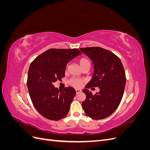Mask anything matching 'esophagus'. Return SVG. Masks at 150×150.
I'll return each mask as SVG.
<instances>
[{
	"mask_svg": "<svg viewBox=\"0 0 150 150\" xmlns=\"http://www.w3.org/2000/svg\"><path fill=\"white\" fill-rule=\"evenodd\" d=\"M81 90L79 89H76V94H78L79 93H81Z\"/></svg>",
	"mask_w": 150,
	"mask_h": 150,
	"instance_id": "esophagus-1",
	"label": "esophagus"
}]
</instances>
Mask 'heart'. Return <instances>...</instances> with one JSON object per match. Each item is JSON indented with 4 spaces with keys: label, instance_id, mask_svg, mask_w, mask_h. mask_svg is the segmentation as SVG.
I'll list each match as a JSON object with an SVG mask.
<instances>
[{
    "label": "heart",
    "instance_id": "1",
    "mask_svg": "<svg viewBox=\"0 0 150 150\" xmlns=\"http://www.w3.org/2000/svg\"><path fill=\"white\" fill-rule=\"evenodd\" d=\"M79 65L81 67H83L84 66H85L86 64H90V62H89V60L84 57L80 59L79 61ZM69 84H71L72 86H74V87H75V88H80L83 84V80L79 78H73L69 81Z\"/></svg>",
    "mask_w": 150,
    "mask_h": 150
}]
</instances>
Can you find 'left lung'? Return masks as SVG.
<instances>
[{
	"instance_id": "left-lung-1",
	"label": "left lung",
	"mask_w": 150,
	"mask_h": 150,
	"mask_svg": "<svg viewBox=\"0 0 150 150\" xmlns=\"http://www.w3.org/2000/svg\"><path fill=\"white\" fill-rule=\"evenodd\" d=\"M79 49L92 61L94 69L91 80L83 90L86 96L83 108L91 118H106L116 111L123 96L126 81L123 66L118 57L105 49ZM91 87H99L100 92L93 95L87 89Z\"/></svg>"
}]
</instances>
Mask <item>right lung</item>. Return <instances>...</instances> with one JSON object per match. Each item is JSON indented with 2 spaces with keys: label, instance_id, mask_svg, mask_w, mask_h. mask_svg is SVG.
<instances>
[{
  "label": "right lung",
  "instance_id": "add662e5",
  "mask_svg": "<svg viewBox=\"0 0 150 150\" xmlns=\"http://www.w3.org/2000/svg\"><path fill=\"white\" fill-rule=\"evenodd\" d=\"M81 54L78 49H50L31 62L27 81L29 93L35 110L46 118L57 121L67 116L76 91L68 87L61 91L53 84L65 76L67 63Z\"/></svg>",
  "mask_w": 150,
  "mask_h": 150
}]
</instances>
